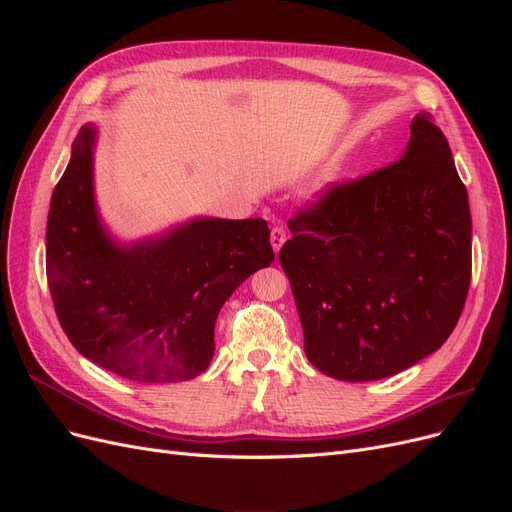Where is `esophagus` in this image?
Masks as SVG:
<instances>
[{
	"label": "esophagus",
	"instance_id": "esophagus-1",
	"mask_svg": "<svg viewBox=\"0 0 512 512\" xmlns=\"http://www.w3.org/2000/svg\"><path fill=\"white\" fill-rule=\"evenodd\" d=\"M286 243V228L282 224H277L271 228V245L275 252L282 250V245Z\"/></svg>",
	"mask_w": 512,
	"mask_h": 512
}]
</instances>
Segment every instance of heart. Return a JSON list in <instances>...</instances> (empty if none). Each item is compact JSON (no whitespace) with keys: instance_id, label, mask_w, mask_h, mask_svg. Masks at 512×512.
<instances>
[{"instance_id":"heart-1","label":"heart","mask_w":512,"mask_h":512,"mask_svg":"<svg viewBox=\"0 0 512 512\" xmlns=\"http://www.w3.org/2000/svg\"><path fill=\"white\" fill-rule=\"evenodd\" d=\"M333 177H335V170H333V168H329V170H327V175H324V183H331V181H333Z\"/></svg>"}]
</instances>
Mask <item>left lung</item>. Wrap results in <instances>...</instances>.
I'll list each match as a JSON object with an SVG mask.
<instances>
[{"label":"left lung","instance_id":"left-lung-1","mask_svg":"<svg viewBox=\"0 0 512 512\" xmlns=\"http://www.w3.org/2000/svg\"><path fill=\"white\" fill-rule=\"evenodd\" d=\"M404 156L335 183L280 250L305 354L322 374L382 380L436 352L466 305L472 218L446 136L421 113Z\"/></svg>","mask_w":512,"mask_h":512}]
</instances>
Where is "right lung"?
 Masks as SVG:
<instances>
[{
    "instance_id": "add662e5",
    "label": "right lung",
    "mask_w": 512,
    "mask_h": 512,
    "mask_svg": "<svg viewBox=\"0 0 512 512\" xmlns=\"http://www.w3.org/2000/svg\"><path fill=\"white\" fill-rule=\"evenodd\" d=\"M96 128L72 143L46 224V280L61 329L89 361L136 382L192 380L209 367L226 299L273 250L265 220L196 218L117 243L94 196Z\"/></svg>"
}]
</instances>
